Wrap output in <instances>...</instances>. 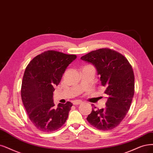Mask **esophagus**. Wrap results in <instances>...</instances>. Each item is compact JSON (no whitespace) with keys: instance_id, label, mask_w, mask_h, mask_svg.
Instances as JSON below:
<instances>
[{"instance_id":"34e87169","label":"esophagus","mask_w":153,"mask_h":153,"mask_svg":"<svg viewBox=\"0 0 153 153\" xmlns=\"http://www.w3.org/2000/svg\"><path fill=\"white\" fill-rule=\"evenodd\" d=\"M82 103V101L80 100H76V101H73V104L74 105H80Z\"/></svg>"}]
</instances>
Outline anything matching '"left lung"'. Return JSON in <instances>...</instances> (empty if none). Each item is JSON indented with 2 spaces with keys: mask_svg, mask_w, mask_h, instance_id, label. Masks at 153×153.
<instances>
[{
  "mask_svg": "<svg viewBox=\"0 0 153 153\" xmlns=\"http://www.w3.org/2000/svg\"><path fill=\"white\" fill-rule=\"evenodd\" d=\"M81 59L95 66L108 97L105 108L94 107L87 120L98 130L110 131L119 125L131 107L134 94L132 67L126 56L108 48L93 50Z\"/></svg>",
  "mask_w": 153,
  "mask_h": 153,
  "instance_id": "8db88e82",
  "label": "left lung"
}]
</instances>
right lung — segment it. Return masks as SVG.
<instances>
[{"label":"right lung","instance_id":"obj_1","mask_svg":"<svg viewBox=\"0 0 153 153\" xmlns=\"http://www.w3.org/2000/svg\"><path fill=\"white\" fill-rule=\"evenodd\" d=\"M76 57V55L47 50L27 65L22 81L21 99L30 120L39 131L53 132L66 122L72 103H59L55 108L53 92L67 67Z\"/></svg>","mask_w":153,"mask_h":153}]
</instances>
